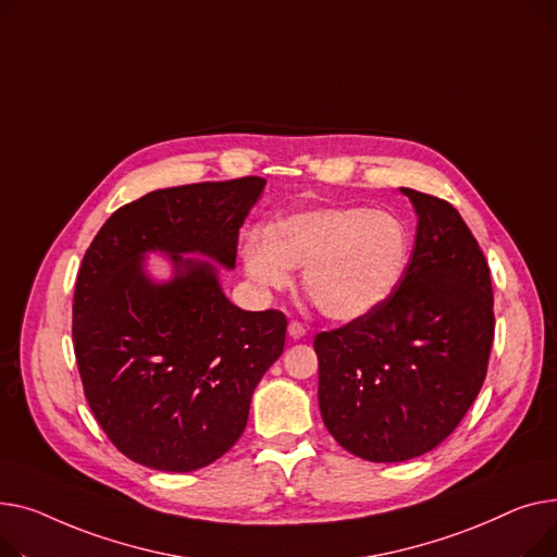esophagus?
Returning a JSON list of instances; mask_svg holds the SVG:
<instances>
[{
    "instance_id": "obj_1",
    "label": "esophagus",
    "mask_w": 557,
    "mask_h": 557,
    "mask_svg": "<svg viewBox=\"0 0 557 557\" xmlns=\"http://www.w3.org/2000/svg\"><path fill=\"white\" fill-rule=\"evenodd\" d=\"M306 325L304 323H299V321H289V325H287V335L292 337V339H304L306 337Z\"/></svg>"
}]
</instances>
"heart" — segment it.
Instances as JSON below:
<instances>
[{
	"label": "heart",
	"mask_w": 557,
	"mask_h": 557,
	"mask_svg": "<svg viewBox=\"0 0 557 557\" xmlns=\"http://www.w3.org/2000/svg\"><path fill=\"white\" fill-rule=\"evenodd\" d=\"M411 258L407 222L388 209L321 207L258 226L243 240L247 276L281 289L304 268L310 301L333 321L375 312L400 285Z\"/></svg>",
	"instance_id": "1"
}]
</instances>
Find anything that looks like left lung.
Here are the masks:
<instances>
[{"label": "left lung", "instance_id": "left-lung-1", "mask_svg": "<svg viewBox=\"0 0 557 557\" xmlns=\"http://www.w3.org/2000/svg\"><path fill=\"white\" fill-rule=\"evenodd\" d=\"M400 190L418 215L400 285L369 317L314 337L325 430L373 463L416 459L456 430L495 337L490 268L461 213Z\"/></svg>", "mask_w": 557, "mask_h": 557}]
</instances>
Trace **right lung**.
I'll list each match as a JSON object with an SVG mask.
<instances>
[{
  "instance_id": "1",
  "label": "right lung",
  "mask_w": 557,
  "mask_h": 557,
  "mask_svg": "<svg viewBox=\"0 0 557 557\" xmlns=\"http://www.w3.org/2000/svg\"><path fill=\"white\" fill-rule=\"evenodd\" d=\"M265 184L152 190L114 211L83 258L72 335L85 398L135 463L193 472L220 459L283 352L285 314L243 310L220 285ZM150 252L168 256L171 280L149 274Z\"/></svg>"
}]
</instances>
